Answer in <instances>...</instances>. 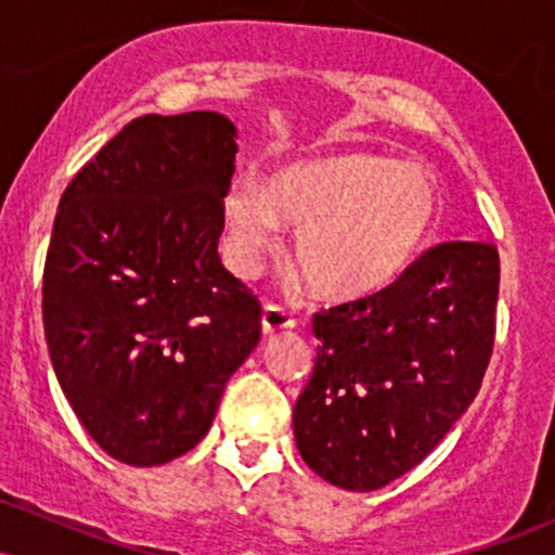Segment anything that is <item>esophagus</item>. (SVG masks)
Instances as JSON below:
<instances>
[{
	"mask_svg": "<svg viewBox=\"0 0 555 555\" xmlns=\"http://www.w3.org/2000/svg\"><path fill=\"white\" fill-rule=\"evenodd\" d=\"M263 336H273L279 334V331H289L295 328V318L286 313L284 308H279V305H266L263 308Z\"/></svg>",
	"mask_w": 555,
	"mask_h": 555,
	"instance_id": "esophagus-1",
	"label": "esophagus"
}]
</instances>
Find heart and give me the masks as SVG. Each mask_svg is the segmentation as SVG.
<instances>
[{
	"instance_id": "obj_1",
	"label": "heart",
	"mask_w": 555,
	"mask_h": 555,
	"mask_svg": "<svg viewBox=\"0 0 555 555\" xmlns=\"http://www.w3.org/2000/svg\"><path fill=\"white\" fill-rule=\"evenodd\" d=\"M441 219V190L425 169L373 151H334L279 164L224 195L227 260L256 271L284 227L297 229L292 266L315 297L354 302L397 284Z\"/></svg>"
}]
</instances>
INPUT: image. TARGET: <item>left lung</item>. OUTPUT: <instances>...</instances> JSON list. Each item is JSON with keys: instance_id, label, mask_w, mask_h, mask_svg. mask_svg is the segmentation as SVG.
Wrapping results in <instances>:
<instances>
[{"instance_id": "1", "label": "left lung", "mask_w": 555, "mask_h": 555, "mask_svg": "<svg viewBox=\"0 0 555 555\" xmlns=\"http://www.w3.org/2000/svg\"><path fill=\"white\" fill-rule=\"evenodd\" d=\"M499 273L493 245L443 242L388 289L315 313V367L292 415L315 475L367 493L443 441L493 352Z\"/></svg>"}]
</instances>
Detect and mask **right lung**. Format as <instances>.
Listing matches in <instances>:
<instances>
[{
    "instance_id": "add662e5",
    "label": "right lung",
    "mask_w": 555,
    "mask_h": 555,
    "mask_svg": "<svg viewBox=\"0 0 555 555\" xmlns=\"http://www.w3.org/2000/svg\"><path fill=\"white\" fill-rule=\"evenodd\" d=\"M237 127L132 119L67 184L43 266L56 380L106 454L158 467L211 428L260 339V305L221 266Z\"/></svg>"
}]
</instances>
